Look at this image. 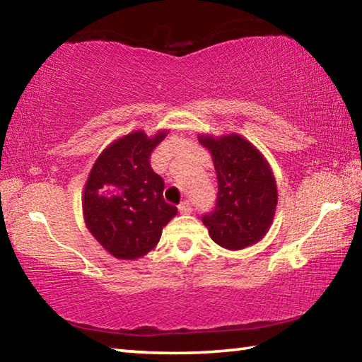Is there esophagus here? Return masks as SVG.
<instances>
[{
	"label": "esophagus",
	"instance_id": "1",
	"mask_svg": "<svg viewBox=\"0 0 362 362\" xmlns=\"http://www.w3.org/2000/svg\"><path fill=\"white\" fill-rule=\"evenodd\" d=\"M192 211H193V207H192V204L188 203V201H183L182 204H179V212L180 214H185V216H188V214H192Z\"/></svg>",
	"mask_w": 362,
	"mask_h": 362
}]
</instances>
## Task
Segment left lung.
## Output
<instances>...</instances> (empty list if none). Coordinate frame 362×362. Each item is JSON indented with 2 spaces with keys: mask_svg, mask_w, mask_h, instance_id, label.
<instances>
[{
  "mask_svg": "<svg viewBox=\"0 0 362 362\" xmlns=\"http://www.w3.org/2000/svg\"><path fill=\"white\" fill-rule=\"evenodd\" d=\"M198 140L211 153L218 182L216 209L203 217L212 241L228 250L262 241L278 206L276 180L267 158L236 132L199 134Z\"/></svg>",
  "mask_w": 362,
  "mask_h": 362,
  "instance_id": "8db88e82",
  "label": "left lung"
}]
</instances>
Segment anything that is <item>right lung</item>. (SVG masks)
I'll use <instances>...</instances> for the list:
<instances>
[{"instance_id": "1", "label": "right lung", "mask_w": 362, "mask_h": 362, "mask_svg": "<svg viewBox=\"0 0 362 362\" xmlns=\"http://www.w3.org/2000/svg\"><path fill=\"white\" fill-rule=\"evenodd\" d=\"M139 129L113 140L88 175L83 189V217L97 243L119 260H137L156 247L177 207L163 198L164 180L148 158L168 136Z\"/></svg>"}]
</instances>
